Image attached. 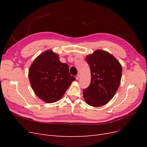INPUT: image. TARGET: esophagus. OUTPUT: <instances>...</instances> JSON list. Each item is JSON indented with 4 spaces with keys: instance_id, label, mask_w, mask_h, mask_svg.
<instances>
[{
    "instance_id": "34e87169",
    "label": "esophagus",
    "mask_w": 147,
    "mask_h": 147,
    "mask_svg": "<svg viewBox=\"0 0 147 147\" xmlns=\"http://www.w3.org/2000/svg\"><path fill=\"white\" fill-rule=\"evenodd\" d=\"M80 76V75L79 74H78L77 75V76H76V80H78L79 79Z\"/></svg>"
}]
</instances>
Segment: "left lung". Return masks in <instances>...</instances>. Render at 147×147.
Instances as JSON below:
<instances>
[{
    "label": "left lung",
    "mask_w": 147,
    "mask_h": 147,
    "mask_svg": "<svg viewBox=\"0 0 147 147\" xmlns=\"http://www.w3.org/2000/svg\"><path fill=\"white\" fill-rule=\"evenodd\" d=\"M91 69L90 86L83 90L86 104L100 107L113 98L119 88L122 75V67L109 53L97 50L86 57Z\"/></svg>",
    "instance_id": "left-lung-1"
}]
</instances>
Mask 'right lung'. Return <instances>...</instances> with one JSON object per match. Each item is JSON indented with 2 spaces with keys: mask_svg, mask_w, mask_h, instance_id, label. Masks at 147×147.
Listing matches in <instances>:
<instances>
[{
  "mask_svg": "<svg viewBox=\"0 0 147 147\" xmlns=\"http://www.w3.org/2000/svg\"><path fill=\"white\" fill-rule=\"evenodd\" d=\"M69 68L51 50L40 55L29 70V81L35 94L47 103L59 100L75 80L70 75Z\"/></svg>",
  "mask_w": 147,
  "mask_h": 147,
  "instance_id": "1",
  "label": "right lung"
}]
</instances>
